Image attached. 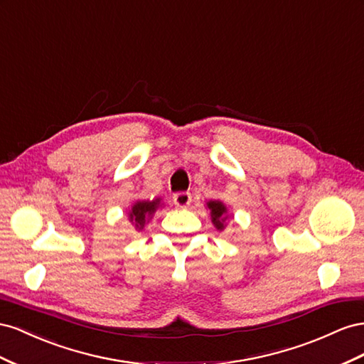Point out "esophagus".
Here are the masks:
<instances>
[{
  "mask_svg": "<svg viewBox=\"0 0 364 364\" xmlns=\"http://www.w3.org/2000/svg\"><path fill=\"white\" fill-rule=\"evenodd\" d=\"M192 201V196L189 192H176L173 193V203L178 207H188Z\"/></svg>",
  "mask_w": 364,
  "mask_h": 364,
  "instance_id": "obj_1",
  "label": "esophagus"
}]
</instances>
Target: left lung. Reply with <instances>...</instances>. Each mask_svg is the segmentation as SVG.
<instances>
[{"mask_svg":"<svg viewBox=\"0 0 364 364\" xmlns=\"http://www.w3.org/2000/svg\"><path fill=\"white\" fill-rule=\"evenodd\" d=\"M207 207L210 209V213H212V223L215 224V227L218 228V230H223L224 228V215L227 212L225 205L220 201H210L209 204H207Z\"/></svg>","mask_w":364,"mask_h":364,"instance_id":"1","label":"left lung"}]
</instances>
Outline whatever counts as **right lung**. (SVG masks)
<instances>
[{
	"label": "right lung",
	"instance_id": "add662e5",
	"mask_svg": "<svg viewBox=\"0 0 364 364\" xmlns=\"http://www.w3.org/2000/svg\"><path fill=\"white\" fill-rule=\"evenodd\" d=\"M160 205V200H155V201H137L134 204L132 210L129 213V218L132 224H136V227L139 230H141L144 223H146V218L151 216L155 210H157V207Z\"/></svg>",
	"mask_w": 364,
	"mask_h": 364
}]
</instances>
